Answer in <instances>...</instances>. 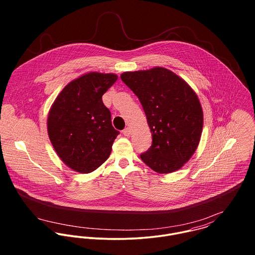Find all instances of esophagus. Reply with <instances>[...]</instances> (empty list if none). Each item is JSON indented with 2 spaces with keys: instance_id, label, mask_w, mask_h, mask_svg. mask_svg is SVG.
Instances as JSON below:
<instances>
[{
  "instance_id": "esophagus-1",
  "label": "esophagus",
  "mask_w": 255,
  "mask_h": 255,
  "mask_svg": "<svg viewBox=\"0 0 255 255\" xmlns=\"http://www.w3.org/2000/svg\"><path fill=\"white\" fill-rule=\"evenodd\" d=\"M130 129L128 128H126L124 130H123V133H124V135L125 136H129L130 135Z\"/></svg>"
}]
</instances>
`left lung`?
Returning a JSON list of instances; mask_svg holds the SVG:
<instances>
[{
    "instance_id": "left-lung-1",
    "label": "left lung",
    "mask_w": 255,
    "mask_h": 255,
    "mask_svg": "<svg viewBox=\"0 0 255 255\" xmlns=\"http://www.w3.org/2000/svg\"><path fill=\"white\" fill-rule=\"evenodd\" d=\"M121 78L138 97L152 133V145L141 160L159 174L180 170L201 137L203 112L196 93L182 77L160 67L126 72Z\"/></svg>"
}]
</instances>
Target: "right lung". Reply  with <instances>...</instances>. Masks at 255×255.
I'll return each instance as SVG.
<instances>
[{"label": "right lung", "mask_w": 255, "mask_h": 255, "mask_svg": "<svg viewBox=\"0 0 255 255\" xmlns=\"http://www.w3.org/2000/svg\"><path fill=\"white\" fill-rule=\"evenodd\" d=\"M117 79L115 73H85L65 86L49 111L51 143L75 172L91 173L109 158L120 132L112 126L102 96Z\"/></svg>", "instance_id": "obj_1"}]
</instances>
